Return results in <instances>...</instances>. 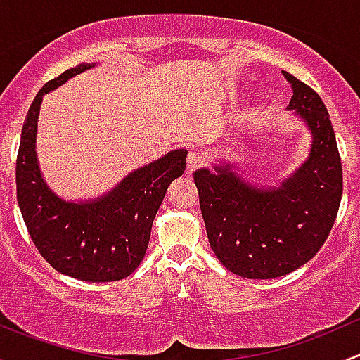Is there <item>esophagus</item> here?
<instances>
[{
  "instance_id": "obj_1",
  "label": "esophagus",
  "mask_w": 360,
  "mask_h": 360,
  "mask_svg": "<svg viewBox=\"0 0 360 360\" xmlns=\"http://www.w3.org/2000/svg\"><path fill=\"white\" fill-rule=\"evenodd\" d=\"M188 172H193V170H197L198 167H202L203 163H205V158L202 157L200 153H197V151H191L190 155H188Z\"/></svg>"
}]
</instances>
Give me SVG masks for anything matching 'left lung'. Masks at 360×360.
<instances>
[{
  "instance_id": "1",
  "label": "left lung",
  "mask_w": 360,
  "mask_h": 360,
  "mask_svg": "<svg viewBox=\"0 0 360 360\" xmlns=\"http://www.w3.org/2000/svg\"><path fill=\"white\" fill-rule=\"evenodd\" d=\"M292 86L288 110L308 127V158L278 186H257L221 162L193 174L210 249L245 278H277L324 245L343 193L341 158L329 112L315 90L284 71Z\"/></svg>"
}]
</instances>
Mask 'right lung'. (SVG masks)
<instances>
[{"mask_svg": "<svg viewBox=\"0 0 360 360\" xmlns=\"http://www.w3.org/2000/svg\"><path fill=\"white\" fill-rule=\"evenodd\" d=\"M97 64H79L50 79L32 101L17 155V202L24 223L46 263L85 282H115L141 264L151 224L167 188L183 176L186 150H174L123 177L92 200L60 198L43 179L36 157V132L43 96Z\"/></svg>", "mask_w": 360, "mask_h": 360, "instance_id": "obj_1", "label": "right lung"}]
</instances>
